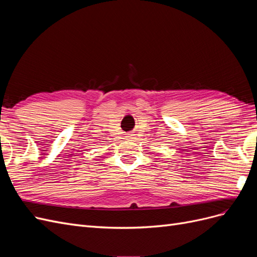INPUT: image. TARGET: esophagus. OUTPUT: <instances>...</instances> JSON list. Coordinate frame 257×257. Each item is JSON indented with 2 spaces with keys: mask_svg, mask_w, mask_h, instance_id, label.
Wrapping results in <instances>:
<instances>
[{
  "mask_svg": "<svg viewBox=\"0 0 257 257\" xmlns=\"http://www.w3.org/2000/svg\"><path fill=\"white\" fill-rule=\"evenodd\" d=\"M130 136H133V135H130ZM128 138H131V139H132V138H133V137H128Z\"/></svg>",
  "mask_w": 257,
  "mask_h": 257,
  "instance_id": "obj_1",
  "label": "esophagus"
}]
</instances>
